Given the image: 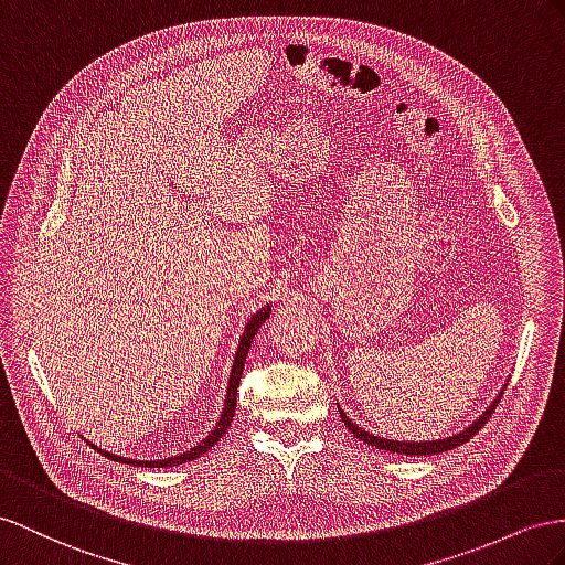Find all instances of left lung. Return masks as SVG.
Returning a JSON list of instances; mask_svg holds the SVG:
<instances>
[{
    "instance_id": "obj_1",
    "label": "left lung",
    "mask_w": 565,
    "mask_h": 565,
    "mask_svg": "<svg viewBox=\"0 0 565 565\" xmlns=\"http://www.w3.org/2000/svg\"><path fill=\"white\" fill-rule=\"evenodd\" d=\"M501 392H503V388H501ZM501 392H499V396H497L494 401H491V406H489L480 417H477V420H475L472 425H468L462 431L454 434V437H444V439H434V441H398V439H384V437H380V434H372V431H367V429H363V427H358V425L351 420V417L345 415L341 408H339V413H341L343 425L351 429L353 437L360 439V441H365L367 446L382 448V451L403 454V456H431V454L451 451V448L470 441L472 434L480 431V429L484 427V423L491 417V413H494L497 403H499V398H501Z\"/></svg>"
}]
</instances>
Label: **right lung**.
<instances>
[{"mask_svg":"<svg viewBox=\"0 0 565 565\" xmlns=\"http://www.w3.org/2000/svg\"><path fill=\"white\" fill-rule=\"evenodd\" d=\"M269 315H271V306L259 308V310L250 317L248 324H245L243 337H241V341H238L236 355H234V365H231V372H228V384H226V396H224V406H222L220 420H216V425L210 429L207 437L202 439L200 444H195L193 448H188V451L177 454V456H169V458L138 460V458H126V456H117V454H111V451H105V448H99L97 444L85 439L83 434H81V437H83L85 441H88L90 446H95L97 451L103 454V456H107V458H111V460H117V462H126V466H136V468H171V466H181V462H191V460H198L200 456H205V454L210 451V448L224 437L226 429L231 427V420H234V415H236V394H238L241 374H243V367H245V358H248L250 343H253V339L257 337V329L263 327V322L269 320Z\"/></svg>","mask_w":565,"mask_h":565,"instance_id":"1","label":"right lung"}]
</instances>
